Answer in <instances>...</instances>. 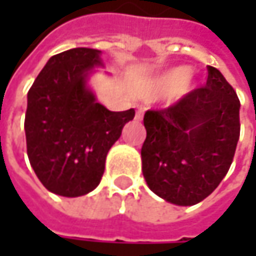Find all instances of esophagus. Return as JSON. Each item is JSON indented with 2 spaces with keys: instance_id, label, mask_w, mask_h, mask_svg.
Masks as SVG:
<instances>
[{
  "instance_id": "1",
  "label": "esophagus",
  "mask_w": 256,
  "mask_h": 256,
  "mask_svg": "<svg viewBox=\"0 0 256 256\" xmlns=\"http://www.w3.org/2000/svg\"><path fill=\"white\" fill-rule=\"evenodd\" d=\"M142 116H144V111L142 110H138V111H136V114H135V120L141 121V120H142Z\"/></svg>"
}]
</instances>
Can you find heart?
Listing matches in <instances>:
<instances>
[{"label":"heart","mask_w":256,"mask_h":256,"mask_svg":"<svg viewBox=\"0 0 256 256\" xmlns=\"http://www.w3.org/2000/svg\"><path fill=\"white\" fill-rule=\"evenodd\" d=\"M190 85H191V76L184 72V70H172L170 72L160 75L152 80L151 84L145 90V94L154 95L170 90H172L174 94H182L190 88Z\"/></svg>","instance_id":"b5f03b06"}]
</instances>
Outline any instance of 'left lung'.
<instances>
[{"label":"left lung","mask_w":256,"mask_h":256,"mask_svg":"<svg viewBox=\"0 0 256 256\" xmlns=\"http://www.w3.org/2000/svg\"><path fill=\"white\" fill-rule=\"evenodd\" d=\"M240 100L224 75L208 66L206 85L165 110L144 115L142 174L158 196L195 205L215 191L240 140Z\"/></svg>","instance_id":"1"}]
</instances>
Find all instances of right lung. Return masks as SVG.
<instances>
[{"mask_svg":"<svg viewBox=\"0 0 256 256\" xmlns=\"http://www.w3.org/2000/svg\"><path fill=\"white\" fill-rule=\"evenodd\" d=\"M101 51L72 48L48 60L28 91L25 138L30 164L48 191L81 196L101 182L105 158L135 116L112 112L86 86Z\"/></svg>","mask_w":256,"mask_h":256,"instance_id":"obj_1","label":"right lung"}]
</instances>
